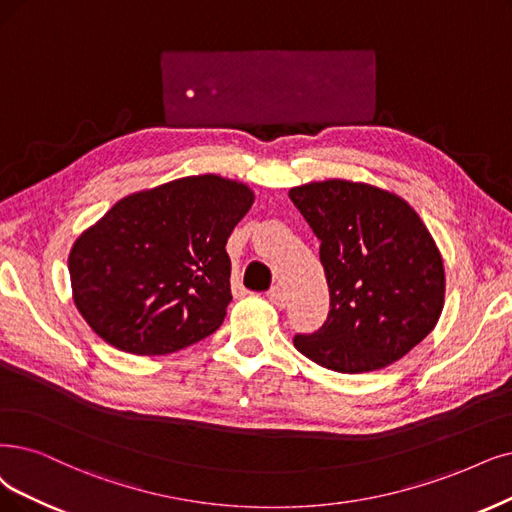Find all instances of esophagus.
<instances>
[{
  "label": "esophagus",
  "mask_w": 512,
  "mask_h": 512,
  "mask_svg": "<svg viewBox=\"0 0 512 512\" xmlns=\"http://www.w3.org/2000/svg\"><path fill=\"white\" fill-rule=\"evenodd\" d=\"M268 299L272 301V304H274L276 308H285V306H287V293L282 291L280 287H272V289L268 291Z\"/></svg>",
  "instance_id": "esophagus-1"
}]
</instances>
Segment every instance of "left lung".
<instances>
[{
    "mask_svg": "<svg viewBox=\"0 0 512 512\" xmlns=\"http://www.w3.org/2000/svg\"><path fill=\"white\" fill-rule=\"evenodd\" d=\"M289 198L320 240L329 314L295 348L339 373L377 371L403 358L434 329L445 272L426 225L384 189L352 181L293 187Z\"/></svg>",
    "mask_w": 512,
    "mask_h": 512,
    "instance_id": "obj_1",
    "label": "left lung"
}]
</instances>
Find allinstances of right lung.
<instances>
[{"instance_id":"add662e5","label":"right lung","mask_w":512,"mask_h":512,"mask_svg":"<svg viewBox=\"0 0 512 512\" xmlns=\"http://www.w3.org/2000/svg\"><path fill=\"white\" fill-rule=\"evenodd\" d=\"M253 204L217 175L164 183L113 204L69 253L73 301L122 352L170 354L215 333L232 301L225 251Z\"/></svg>"}]
</instances>
